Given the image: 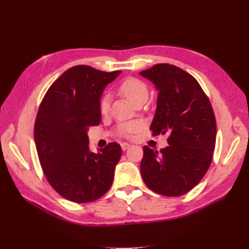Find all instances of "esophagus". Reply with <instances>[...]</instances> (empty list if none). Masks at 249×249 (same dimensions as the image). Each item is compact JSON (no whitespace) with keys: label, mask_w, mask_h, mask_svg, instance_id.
Here are the masks:
<instances>
[{"label":"esophagus","mask_w":249,"mask_h":249,"mask_svg":"<svg viewBox=\"0 0 249 249\" xmlns=\"http://www.w3.org/2000/svg\"><path fill=\"white\" fill-rule=\"evenodd\" d=\"M121 147H122V150H123V151H126L127 149H129L130 144L129 143H125V142H123V143H121Z\"/></svg>","instance_id":"34e87169"}]
</instances>
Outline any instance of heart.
I'll use <instances>...</instances> for the list:
<instances>
[{
	"label": "heart",
	"mask_w": 249,
	"mask_h": 249,
	"mask_svg": "<svg viewBox=\"0 0 249 249\" xmlns=\"http://www.w3.org/2000/svg\"><path fill=\"white\" fill-rule=\"evenodd\" d=\"M120 93L127 98L130 104L134 106L139 103H145L149 98V88L146 87L144 82H142L139 79L128 78L125 81L122 82L120 86ZM110 108V96L104 95L100 99L99 110L103 114H106ZM139 128V125L137 123H123L118 126V134L123 137H129L131 134L136 133Z\"/></svg>",
	"instance_id": "heart-1"
}]
</instances>
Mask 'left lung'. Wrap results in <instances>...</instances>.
I'll return each instance as SVG.
<instances>
[{"label":"left lung","instance_id":"obj_1","mask_svg":"<svg viewBox=\"0 0 249 249\" xmlns=\"http://www.w3.org/2000/svg\"><path fill=\"white\" fill-rule=\"evenodd\" d=\"M158 91L151 124L153 135H168V146H143L141 176L153 192L178 197L192 190L210 168L216 142V120L210 100L196 79L170 64L139 72Z\"/></svg>","mask_w":249,"mask_h":249}]
</instances>
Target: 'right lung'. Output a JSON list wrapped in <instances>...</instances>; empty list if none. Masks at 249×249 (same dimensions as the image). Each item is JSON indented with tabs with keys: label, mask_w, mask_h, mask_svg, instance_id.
<instances>
[{
	"label": "right lung",
	"mask_w": 249,
	"mask_h": 249,
	"mask_svg": "<svg viewBox=\"0 0 249 249\" xmlns=\"http://www.w3.org/2000/svg\"><path fill=\"white\" fill-rule=\"evenodd\" d=\"M120 73L73 66L52 83L39 106L34 139L40 166L55 192L72 202H92L112 185L121 145L111 142L93 153L88 130L99 125L100 97Z\"/></svg>",
	"instance_id": "obj_1"
}]
</instances>
